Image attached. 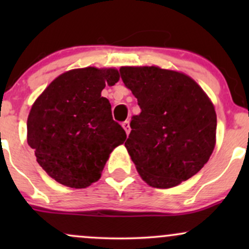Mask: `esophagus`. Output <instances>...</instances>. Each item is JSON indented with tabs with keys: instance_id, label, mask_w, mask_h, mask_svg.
<instances>
[{
	"instance_id": "34e87169",
	"label": "esophagus",
	"mask_w": 249,
	"mask_h": 249,
	"mask_svg": "<svg viewBox=\"0 0 249 249\" xmlns=\"http://www.w3.org/2000/svg\"><path fill=\"white\" fill-rule=\"evenodd\" d=\"M122 126L124 127V130H125V132H126V134L130 133V131H131V127H130V122H128V121H125V122L123 123V124H122Z\"/></svg>"
}]
</instances>
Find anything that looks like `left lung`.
<instances>
[{"instance_id": "left-lung-1", "label": "left lung", "mask_w": 249, "mask_h": 249, "mask_svg": "<svg viewBox=\"0 0 249 249\" xmlns=\"http://www.w3.org/2000/svg\"><path fill=\"white\" fill-rule=\"evenodd\" d=\"M125 87L142 112L125 147L144 181L170 188L204 167L215 146L216 113L191 77L158 67H122Z\"/></svg>"}]
</instances>
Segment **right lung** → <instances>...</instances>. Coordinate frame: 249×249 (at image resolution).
<instances>
[{"instance_id":"1","label":"right lung","mask_w":249,"mask_h":249,"mask_svg":"<svg viewBox=\"0 0 249 249\" xmlns=\"http://www.w3.org/2000/svg\"><path fill=\"white\" fill-rule=\"evenodd\" d=\"M119 81L116 69L67 71L50 83L31 107L28 144L37 162L64 186L85 188L101 178L108 156L126 133L113 121L102 90Z\"/></svg>"}]
</instances>
